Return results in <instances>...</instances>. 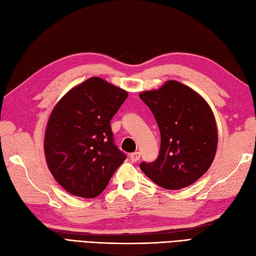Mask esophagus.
<instances>
[{
    "instance_id": "esophagus-1",
    "label": "esophagus",
    "mask_w": 256,
    "mask_h": 256,
    "mask_svg": "<svg viewBox=\"0 0 256 256\" xmlns=\"http://www.w3.org/2000/svg\"><path fill=\"white\" fill-rule=\"evenodd\" d=\"M129 156H130V160L132 162H138L140 160V152H134Z\"/></svg>"
}]
</instances>
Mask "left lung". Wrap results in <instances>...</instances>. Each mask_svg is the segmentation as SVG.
Masks as SVG:
<instances>
[{"mask_svg": "<svg viewBox=\"0 0 256 256\" xmlns=\"http://www.w3.org/2000/svg\"><path fill=\"white\" fill-rule=\"evenodd\" d=\"M139 98L151 110L161 134L160 154L154 162L141 163V171L166 190L195 183L217 151L218 132L210 106L194 90L172 80Z\"/></svg>", "mask_w": 256, "mask_h": 256, "instance_id": "obj_1", "label": "left lung"}]
</instances>
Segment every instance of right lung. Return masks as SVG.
I'll return each mask as SVG.
<instances>
[{"mask_svg": "<svg viewBox=\"0 0 256 256\" xmlns=\"http://www.w3.org/2000/svg\"><path fill=\"white\" fill-rule=\"evenodd\" d=\"M128 93L90 78L62 98L48 119L44 150L54 180L70 194L94 198L126 156L114 144L110 119Z\"/></svg>", "mask_w": 256, "mask_h": 256, "instance_id": "obj_1", "label": "right lung"}]
</instances>
